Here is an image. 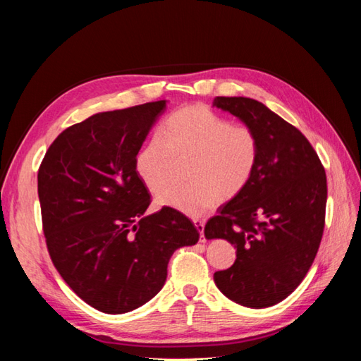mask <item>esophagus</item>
Wrapping results in <instances>:
<instances>
[{
  "instance_id": "1",
  "label": "esophagus",
  "mask_w": 361,
  "mask_h": 361,
  "mask_svg": "<svg viewBox=\"0 0 361 361\" xmlns=\"http://www.w3.org/2000/svg\"><path fill=\"white\" fill-rule=\"evenodd\" d=\"M194 226L197 227V231L200 232V243H206V238H204V233H203V231H204V221L194 220Z\"/></svg>"
}]
</instances>
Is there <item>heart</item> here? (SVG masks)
<instances>
[{"label":"heart","mask_w":361,"mask_h":361,"mask_svg":"<svg viewBox=\"0 0 361 361\" xmlns=\"http://www.w3.org/2000/svg\"><path fill=\"white\" fill-rule=\"evenodd\" d=\"M260 157L256 130L228 120L202 104L173 111L155 138L135 154V171L152 194H159L172 177V162L190 159L185 188L158 197L162 206L197 218L218 203L241 194L255 176Z\"/></svg>","instance_id":"b5f03b06"}]
</instances>
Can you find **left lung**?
Segmentation results:
<instances>
[{
  "label": "left lung",
  "mask_w": 361,
  "mask_h": 361,
  "mask_svg": "<svg viewBox=\"0 0 361 361\" xmlns=\"http://www.w3.org/2000/svg\"><path fill=\"white\" fill-rule=\"evenodd\" d=\"M214 105L256 130L260 157L245 190L216 209L207 239H227L235 264L214 281L228 300L251 309L274 305L310 269L325 226L326 176L300 130L250 97L216 96Z\"/></svg>",
  "instance_id": "1"
}]
</instances>
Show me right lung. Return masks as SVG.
Returning <instances> with one entry per match:
<instances>
[{
    "label": "right lung",
    "mask_w": 361,
    "mask_h": 361,
    "mask_svg": "<svg viewBox=\"0 0 361 361\" xmlns=\"http://www.w3.org/2000/svg\"><path fill=\"white\" fill-rule=\"evenodd\" d=\"M166 101L94 114L64 129L47 150L37 192L54 267L96 310L120 314L162 289L171 255L199 241L173 207L145 215L150 194L135 154Z\"/></svg>",
    "instance_id": "obj_1"
}]
</instances>
